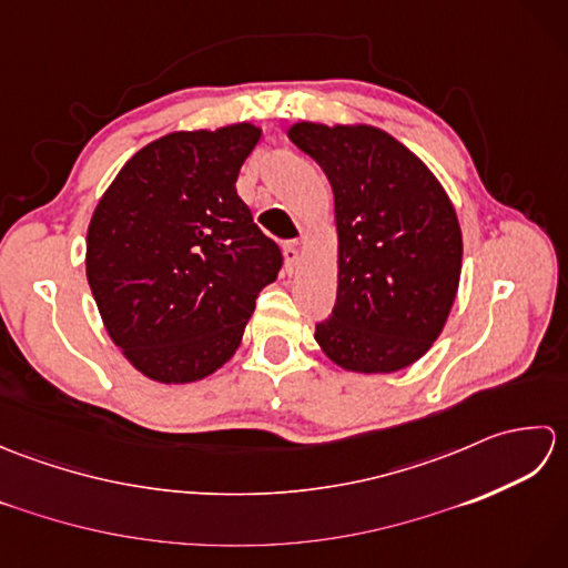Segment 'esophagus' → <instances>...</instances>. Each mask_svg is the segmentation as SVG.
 Here are the masks:
<instances>
[{
  "instance_id": "obj_1",
  "label": "esophagus",
  "mask_w": 568,
  "mask_h": 568,
  "mask_svg": "<svg viewBox=\"0 0 568 568\" xmlns=\"http://www.w3.org/2000/svg\"><path fill=\"white\" fill-rule=\"evenodd\" d=\"M283 253H285V265H287V271H295L297 268V263H300V246H297V241H287V244L283 246Z\"/></svg>"
}]
</instances>
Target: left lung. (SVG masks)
I'll return each instance as SVG.
<instances>
[{"instance_id":"8db88e82","label":"left lung","mask_w":568,"mask_h":568,"mask_svg":"<svg viewBox=\"0 0 568 568\" xmlns=\"http://www.w3.org/2000/svg\"><path fill=\"white\" fill-rule=\"evenodd\" d=\"M334 192L336 303L315 339L354 373H395L425 356L462 277V226L425 161L371 124L287 129Z\"/></svg>"}]
</instances>
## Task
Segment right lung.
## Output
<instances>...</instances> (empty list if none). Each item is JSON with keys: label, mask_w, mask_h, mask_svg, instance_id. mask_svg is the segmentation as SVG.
<instances>
[{"label": "right lung", "mask_w": 568, "mask_h": 568, "mask_svg": "<svg viewBox=\"0 0 568 568\" xmlns=\"http://www.w3.org/2000/svg\"><path fill=\"white\" fill-rule=\"evenodd\" d=\"M261 129L173 131L136 151L88 226L84 271L110 339L141 376L180 385L236 354L283 253L236 178Z\"/></svg>", "instance_id": "add662e5"}]
</instances>
